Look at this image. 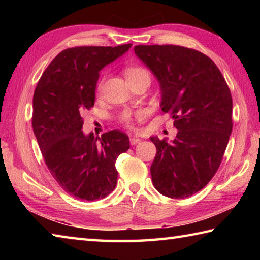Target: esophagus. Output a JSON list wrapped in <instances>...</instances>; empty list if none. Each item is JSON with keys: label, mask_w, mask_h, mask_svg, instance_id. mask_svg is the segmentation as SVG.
<instances>
[{"label": "esophagus", "mask_w": 260, "mask_h": 260, "mask_svg": "<svg viewBox=\"0 0 260 260\" xmlns=\"http://www.w3.org/2000/svg\"><path fill=\"white\" fill-rule=\"evenodd\" d=\"M129 142H131L132 145H135V144H137V143H140L141 140L139 139V137H131Z\"/></svg>", "instance_id": "1"}]
</instances>
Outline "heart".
<instances>
[{"mask_svg":"<svg viewBox=\"0 0 260 260\" xmlns=\"http://www.w3.org/2000/svg\"><path fill=\"white\" fill-rule=\"evenodd\" d=\"M125 75H126V78L127 80H133L137 77L143 76V75H148L147 71L145 69H143L141 67H128L126 68L125 70ZM102 89V82H99L98 84V90ZM134 114L129 112V110H125V112L121 113L119 115V120L121 123L125 124L126 126H132V120L134 118Z\"/></svg>","mask_w":260,"mask_h":260,"instance_id":"heart-1","label":"heart"}]
</instances>
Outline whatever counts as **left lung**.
<instances>
[{
    "mask_svg": "<svg viewBox=\"0 0 260 260\" xmlns=\"http://www.w3.org/2000/svg\"><path fill=\"white\" fill-rule=\"evenodd\" d=\"M134 52L161 88V107L178 129L171 142L151 137L156 155L153 184L172 199L191 197L219 169L233 131V98L211 59L181 46H135Z\"/></svg>",
    "mask_w": 260,
    "mask_h": 260,
    "instance_id": "1",
    "label": "left lung"
}]
</instances>
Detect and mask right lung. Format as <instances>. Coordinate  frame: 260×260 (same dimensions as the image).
<instances>
[{
	"instance_id": "add662e5",
	"label": "right lung",
	"mask_w": 260,
	"mask_h": 260,
	"mask_svg": "<svg viewBox=\"0 0 260 260\" xmlns=\"http://www.w3.org/2000/svg\"><path fill=\"white\" fill-rule=\"evenodd\" d=\"M117 47H75L60 52L42 74L33 95L32 127L58 184L80 200L107 197L117 183L115 163L129 148L125 133L95 137L82 132V115L95 104L99 71L128 51Z\"/></svg>"
}]
</instances>
